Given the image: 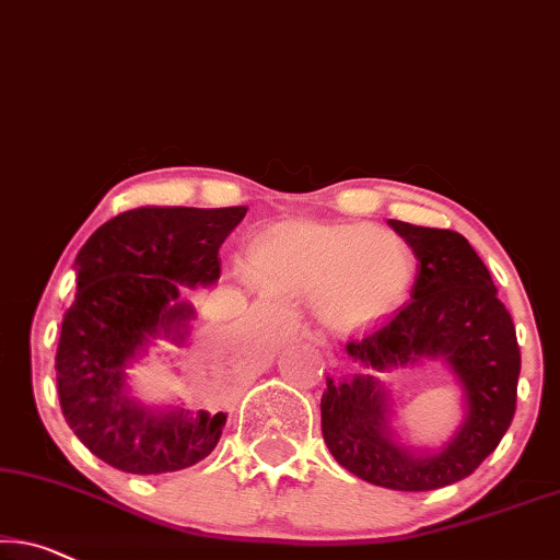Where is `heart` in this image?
<instances>
[{
  "label": "heart",
  "mask_w": 560,
  "mask_h": 560,
  "mask_svg": "<svg viewBox=\"0 0 560 560\" xmlns=\"http://www.w3.org/2000/svg\"><path fill=\"white\" fill-rule=\"evenodd\" d=\"M257 275L315 293L330 326H355L386 313L411 280L401 242L371 230H288L253 249Z\"/></svg>",
  "instance_id": "heart-1"
}]
</instances>
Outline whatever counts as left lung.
Instances as JSON below:
<instances>
[{
    "label": "left lung",
    "instance_id": "1",
    "mask_svg": "<svg viewBox=\"0 0 560 560\" xmlns=\"http://www.w3.org/2000/svg\"><path fill=\"white\" fill-rule=\"evenodd\" d=\"M419 260L411 300L376 330L348 340L359 374L326 376L320 427L340 467L378 488L421 492L465 480L492 455L515 415L521 348L488 267L452 230L388 220ZM442 358L463 388L460 427L440 448H411L390 427L377 376Z\"/></svg>",
    "mask_w": 560,
    "mask_h": 560
}]
</instances>
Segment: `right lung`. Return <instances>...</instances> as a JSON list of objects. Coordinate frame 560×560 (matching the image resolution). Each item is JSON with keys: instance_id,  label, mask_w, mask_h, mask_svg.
I'll list each match as a JSON object with an SVG mask.
<instances>
[{"instance_id": "right-lung-1", "label": "right lung", "mask_w": 560, "mask_h": 560, "mask_svg": "<svg viewBox=\"0 0 560 560\" xmlns=\"http://www.w3.org/2000/svg\"><path fill=\"white\" fill-rule=\"evenodd\" d=\"M247 207H139L113 217L75 257L78 293L65 311L55 371L62 417L110 467L161 475L197 465L226 415L149 404L128 369L156 340L184 346L197 311L184 288L220 280V247Z\"/></svg>"}]
</instances>
